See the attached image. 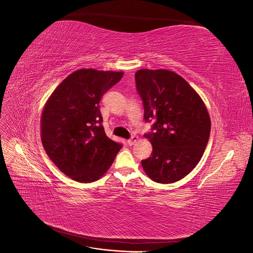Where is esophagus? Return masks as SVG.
<instances>
[{
  "label": "esophagus",
  "instance_id": "obj_1",
  "mask_svg": "<svg viewBox=\"0 0 253 253\" xmlns=\"http://www.w3.org/2000/svg\"><path fill=\"white\" fill-rule=\"evenodd\" d=\"M137 140H138V136H136V135H134V136H132L131 138L129 139H127V144L128 145H133L134 143H136L137 142Z\"/></svg>",
  "mask_w": 253,
  "mask_h": 253
}]
</instances>
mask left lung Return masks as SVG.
Listing matches in <instances>:
<instances>
[{"label": "left lung", "mask_w": 253, "mask_h": 253, "mask_svg": "<svg viewBox=\"0 0 253 253\" xmlns=\"http://www.w3.org/2000/svg\"><path fill=\"white\" fill-rule=\"evenodd\" d=\"M136 89L145 122H154L144 136L153 151L141 160L144 172L159 183L178 181L192 171L209 140L211 121L202 98L174 72L139 70Z\"/></svg>", "instance_id": "8db88e82"}]
</instances>
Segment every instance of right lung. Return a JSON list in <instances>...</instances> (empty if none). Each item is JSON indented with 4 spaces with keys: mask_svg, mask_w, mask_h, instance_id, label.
Returning a JSON list of instances; mask_svg holds the SVG:
<instances>
[{
    "mask_svg": "<svg viewBox=\"0 0 253 253\" xmlns=\"http://www.w3.org/2000/svg\"><path fill=\"white\" fill-rule=\"evenodd\" d=\"M122 76V72L78 70L59 84L44 106L41 139L45 152L76 181L98 180L122 148L106 136L99 108L101 97Z\"/></svg>",
    "mask_w": 253,
    "mask_h": 253,
    "instance_id": "right-lung-1",
    "label": "right lung"
}]
</instances>
